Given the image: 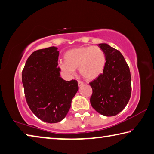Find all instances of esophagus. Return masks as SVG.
I'll list each match as a JSON object with an SVG mask.
<instances>
[{
    "label": "esophagus",
    "mask_w": 154,
    "mask_h": 154,
    "mask_svg": "<svg viewBox=\"0 0 154 154\" xmlns=\"http://www.w3.org/2000/svg\"><path fill=\"white\" fill-rule=\"evenodd\" d=\"M78 85H79V87H81V86H82L83 85H84V82L79 80V81H78Z\"/></svg>",
    "instance_id": "esophagus-1"
}]
</instances>
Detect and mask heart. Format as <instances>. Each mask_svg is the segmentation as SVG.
Returning a JSON list of instances; mask_svg holds the SVG:
<instances>
[{
  "label": "heart",
  "mask_w": 154,
  "mask_h": 154,
  "mask_svg": "<svg viewBox=\"0 0 154 154\" xmlns=\"http://www.w3.org/2000/svg\"><path fill=\"white\" fill-rule=\"evenodd\" d=\"M60 70L67 75L74 74L79 69L82 77L95 80L104 72L106 55L97 46L79 47L68 50L64 54V62L59 63Z\"/></svg>",
  "instance_id": "1"
}]
</instances>
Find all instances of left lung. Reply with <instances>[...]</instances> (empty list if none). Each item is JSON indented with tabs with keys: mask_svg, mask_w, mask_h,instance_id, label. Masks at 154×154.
I'll return each instance as SVG.
<instances>
[{
	"mask_svg": "<svg viewBox=\"0 0 154 154\" xmlns=\"http://www.w3.org/2000/svg\"><path fill=\"white\" fill-rule=\"evenodd\" d=\"M98 46L106 55V66L102 74L89 83L93 90L90 102L100 114L111 117L122 111L129 102L130 72L119 50L104 43Z\"/></svg>",
	"mask_w": 154,
	"mask_h": 154,
	"instance_id": "1",
	"label": "left lung"
}]
</instances>
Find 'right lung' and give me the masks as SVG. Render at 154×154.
I'll return each mask as SVG.
<instances>
[{"mask_svg":"<svg viewBox=\"0 0 154 154\" xmlns=\"http://www.w3.org/2000/svg\"><path fill=\"white\" fill-rule=\"evenodd\" d=\"M59 55L54 46L36 50L27 59L22 74L30 109L39 119L49 123L64 119L79 90L76 80L66 81L60 76Z\"/></svg>","mask_w":154,"mask_h":154,"instance_id":"1","label":"right lung"}]
</instances>
